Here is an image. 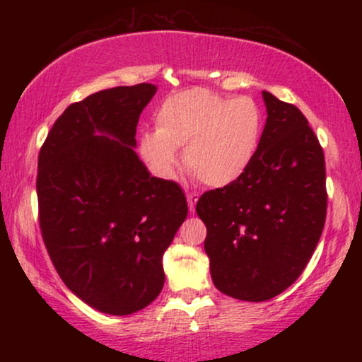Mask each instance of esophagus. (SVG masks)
I'll use <instances>...</instances> for the list:
<instances>
[{
	"instance_id": "34e87169",
	"label": "esophagus",
	"mask_w": 362,
	"mask_h": 362,
	"mask_svg": "<svg viewBox=\"0 0 362 362\" xmlns=\"http://www.w3.org/2000/svg\"><path fill=\"white\" fill-rule=\"evenodd\" d=\"M197 199H199V195L195 194V192L187 194V202H189L190 213H194V211H195V204H197Z\"/></svg>"
}]
</instances>
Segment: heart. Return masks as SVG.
Instances as JSON below:
<instances>
[{
	"mask_svg": "<svg viewBox=\"0 0 362 362\" xmlns=\"http://www.w3.org/2000/svg\"><path fill=\"white\" fill-rule=\"evenodd\" d=\"M156 129L141 134L139 149L156 175L170 178L184 148V163L207 187L240 180L259 151L264 112L250 97L226 98L211 90L178 91L155 114Z\"/></svg>",
	"mask_w": 362,
	"mask_h": 362,
	"instance_id": "heart-1",
	"label": "heart"
}]
</instances>
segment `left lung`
<instances>
[{
  "instance_id": "1",
  "label": "left lung",
  "mask_w": 362,
  "mask_h": 362,
  "mask_svg": "<svg viewBox=\"0 0 362 362\" xmlns=\"http://www.w3.org/2000/svg\"><path fill=\"white\" fill-rule=\"evenodd\" d=\"M267 122L252 165L235 184L207 190L197 211L214 286L267 301L305 271L327 218L325 156L303 112L262 93Z\"/></svg>"
}]
</instances>
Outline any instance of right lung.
<instances>
[{"mask_svg": "<svg viewBox=\"0 0 362 362\" xmlns=\"http://www.w3.org/2000/svg\"><path fill=\"white\" fill-rule=\"evenodd\" d=\"M155 93L139 83L71 103L39 153L44 245L68 289L102 313L131 315L155 301L161 257L189 213L180 185L149 175L134 151Z\"/></svg>", "mask_w": 362, "mask_h": 362, "instance_id": "add662e5", "label": "right lung"}]
</instances>
